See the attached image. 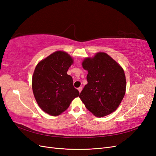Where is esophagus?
<instances>
[{"label": "esophagus", "instance_id": "34e87169", "mask_svg": "<svg viewBox=\"0 0 156 156\" xmlns=\"http://www.w3.org/2000/svg\"><path fill=\"white\" fill-rule=\"evenodd\" d=\"M82 89H83V87H80L79 88H78V90H79V92H81V90H82Z\"/></svg>", "mask_w": 156, "mask_h": 156}]
</instances>
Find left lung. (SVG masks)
<instances>
[{"label": "left lung", "mask_w": 156, "mask_h": 156, "mask_svg": "<svg viewBox=\"0 0 156 156\" xmlns=\"http://www.w3.org/2000/svg\"><path fill=\"white\" fill-rule=\"evenodd\" d=\"M88 71L87 84L79 98L87 109L97 117L105 116L119 107L126 93L124 69L105 53H98L82 63Z\"/></svg>", "instance_id": "8db88e82"}]
</instances>
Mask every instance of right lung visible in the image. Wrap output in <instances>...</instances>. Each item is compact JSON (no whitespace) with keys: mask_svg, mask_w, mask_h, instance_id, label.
<instances>
[{"mask_svg":"<svg viewBox=\"0 0 156 156\" xmlns=\"http://www.w3.org/2000/svg\"><path fill=\"white\" fill-rule=\"evenodd\" d=\"M73 62L68 53L58 51L41 60L34 69L32 79L34 98L39 107L50 115H60L79 95L72 76L67 74Z\"/></svg>","mask_w":156,"mask_h":156,"instance_id":"obj_1","label":"right lung"}]
</instances>
